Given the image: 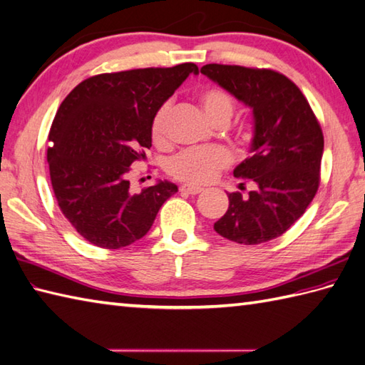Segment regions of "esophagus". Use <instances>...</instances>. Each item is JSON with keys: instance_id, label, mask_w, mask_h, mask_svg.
<instances>
[{"instance_id": "esophagus-1", "label": "esophagus", "mask_w": 365, "mask_h": 365, "mask_svg": "<svg viewBox=\"0 0 365 365\" xmlns=\"http://www.w3.org/2000/svg\"><path fill=\"white\" fill-rule=\"evenodd\" d=\"M180 191L185 192V194H199L203 191V188H200V186H191V185H183L180 186Z\"/></svg>"}]
</instances>
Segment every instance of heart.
<instances>
[{
    "label": "heart",
    "mask_w": 365,
    "mask_h": 365,
    "mask_svg": "<svg viewBox=\"0 0 365 365\" xmlns=\"http://www.w3.org/2000/svg\"><path fill=\"white\" fill-rule=\"evenodd\" d=\"M200 103L211 124L230 121L235 110L232 96L221 88H207L202 91ZM169 103L160 106L152 120V137L162 141L166 137ZM232 163V154L224 148L188 149L174 155L168 162V173L175 179L191 185H207L213 182L224 168Z\"/></svg>",
    "instance_id": "obj_1"
}]
</instances>
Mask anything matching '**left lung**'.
Returning <instances> with one entry per match:
<instances>
[{
    "mask_svg": "<svg viewBox=\"0 0 365 365\" xmlns=\"http://www.w3.org/2000/svg\"><path fill=\"white\" fill-rule=\"evenodd\" d=\"M200 73L252 108L250 155L233 175L250 179L249 194L228 192L215 230L253 245L282 236L304 213L320 183L324 133L300 88L274 70L208 63ZM244 190V183H241Z\"/></svg>",
    "mask_w": 365,
    "mask_h": 365,
    "instance_id": "obj_1",
    "label": "left lung"
}]
</instances>
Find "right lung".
Segmentation results:
<instances>
[{
  "mask_svg": "<svg viewBox=\"0 0 365 365\" xmlns=\"http://www.w3.org/2000/svg\"><path fill=\"white\" fill-rule=\"evenodd\" d=\"M194 63L98 74L58 107L49 130L51 185L63 216L82 238L103 249L141 240L177 185L158 180L135 192L127 174L152 146V120Z\"/></svg>",
  "mask_w": 365,
  "mask_h": 365,
  "instance_id": "add662e5",
  "label": "right lung"
}]
</instances>
